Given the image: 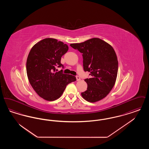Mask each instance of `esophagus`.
I'll return each mask as SVG.
<instances>
[{
	"instance_id": "1",
	"label": "esophagus",
	"mask_w": 149,
	"mask_h": 149,
	"mask_svg": "<svg viewBox=\"0 0 149 149\" xmlns=\"http://www.w3.org/2000/svg\"><path fill=\"white\" fill-rule=\"evenodd\" d=\"M76 79H77V81H80V78L79 76H77V77H76Z\"/></svg>"
}]
</instances>
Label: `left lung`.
I'll return each mask as SVG.
<instances>
[{
  "mask_svg": "<svg viewBox=\"0 0 149 149\" xmlns=\"http://www.w3.org/2000/svg\"><path fill=\"white\" fill-rule=\"evenodd\" d=\"M70 45L82 54L84 70L91 75L84 80L88 87L81 96L91 103L103 99L113 88L117 76L118 63L113 48L98 38Z\"/></svg>",
  "mask_w": 149,
  "mask_h": 149,
  "instance_id": "left-lung-1",
  "label": "left lung"
}]
</instances>
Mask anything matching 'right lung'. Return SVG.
<instances>
[{
  "label": "right lung",
  "mask_w": 149,
  "mask_h": 149,
  "mask_svg": "<svg viewBox=\"0 0 149 149\" xmlns=\"http://www.w3.org/2000/svg\"><path fill=\"white\" fill-rule=\"evenodd\" d=\"M68 49L66 44L47 38L30 50L26 63L27 77L34 91L43 99L53 101L59 98L66 85L76 80L74 76L56 71V66L63 67L61 58Z\"/></svg>",
  "instance_id": "1"
}]
</instances>
